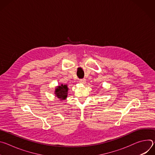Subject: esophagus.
I'll return each instance as SVG.
<instances>
[{"instance_id": "obj_1", "label": "esophagus", "mask_w": 155, "mask_h": 155, "mask_svg": "<svg viewBox=\"0 0 155 155\" xmlns=\"http://www.w3.org/2000/svg\"><path fill=\"white\" fill-rule=\"evenodd\" d=\"M79 82L83 84H84L86 83V80L85 79H81L79 80Z\"/></svg>"}]
</instances>
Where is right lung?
Instances as JSON below:
<instances>
[{
	"label": "right lung",
	"instance_id": "obj_1",
	"mask_svg": "<svg viewBox=\"0 0 155 155\" xmlns=\"http://www.w3.org/2000/svg\"><path fill=\"white\" fill-rule=\"evenodd\" d=\"M69 88L68 84H61L56 86L54 94L55 97L59 99V101H64L67 99L68 96Z\"/></svg>",
	"mask_w": 155,
	"mask_h": 155
}]
</instances>
